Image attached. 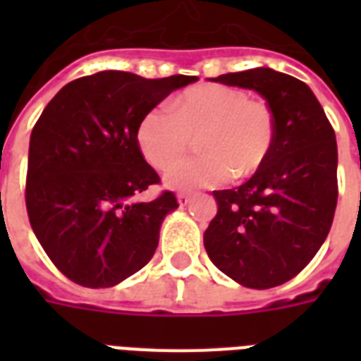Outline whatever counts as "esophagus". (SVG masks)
<instances>
[{"mask_svg":"<svg viewBox=\"0 0 361 361\" xmlns=\"http://www.w3.org/2000/svg\"><path fill=\"white\" fill-rule=\"evenodd\" d=\"M189 200H191V195H189V192H180V195H178V202H180V206L189 204Z\"/></svg>","mask_w":361,"mask_h":361,"instance_id":"obj_1","label":"esophagus"}]
</instances>
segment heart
Here are the masks:
<instances>
[{
    "instance_id": "1",
    "label": "heart",
    "mask_w": 361,
    "mask_h": 361,
    "mask_svg": "<svg viewBox=\"0 0 361 361\" xmlns=\"http://www.w3.org/2000/svg\"><path fill=\"white\" fill-rule=\"evenodd\" d=\"M198 135L200 156L174 165L164 180L174 189L215 187L251 178L268 163L275 142V114L262 99L241 87L204 84L170 101V112L152 109L136 127L142 155L159 170L169 169Z\"/></svg>"
}]
</instances>
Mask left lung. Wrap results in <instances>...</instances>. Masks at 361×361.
I'll return each instance as SVG.
<instances>
[{
    "instance_id": "8db88e82",
    "label": "left lung",
    "mask_w": 361,
    "mask_h": 361,
    "mask_svg": "<svg viewBox=\"0 0 361 361\" xmlns=\"http://www.w3.org/2000/svg\"><path fill=\"white\" fill-rule=\"evenodd\" d=\"M214 80L260 93L275 114V142L251 180L214 191L219 208L204 247L240 285L279 286L313 260L334 223L336 133L307 84L294 76L258 67Z\"/></svg>"
}]
</instances>
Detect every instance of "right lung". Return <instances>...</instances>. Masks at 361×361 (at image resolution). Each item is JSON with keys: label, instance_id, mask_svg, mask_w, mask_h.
Returning <instances> with one entry per match:
<instances>
[{"label": "right lung", "instance_id": "right-lung-1", "mask_svg": "<svg viewBox=\"0 0 361 361\" xmlns=\"http://www.w3.org/2000/svg\"><path fill=\"white\" fill-rule=\"evenodd\" d=\"M197 80L103 71L69 82L42 110L30 138L25 208L48 258L73 283L114 286L152 260L178 198L163 191L133 202L161 183L136 127L169 93Z\"/></svg>", "mask_w": 361, "mask_h": 361}]
</instances>
